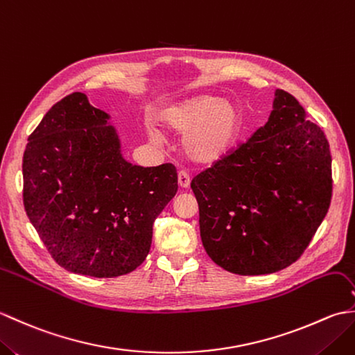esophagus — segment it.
I'll list each match as a JSON object with an SVG mask.
<instances>
[{"mask_svg":"<svg viewBox=\"0 0 355 355\" xmlns=\"http://www.w3.org/2000/svg\"><path fill=\"white\" fill-rule=\"evenodd\" d=\"M178 184H180V187H183V189H187V187L191 186V177L186 171L178 172Z\"/></svg>","mask_w":355,"mask_h":355,"instance_id":"obj_1","label":"esophagus"}]
</instances>
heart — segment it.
<instances>
[{
	"label": "heart",
	"instance_id": "heart-1",
	"mask_svg": "<svg viewBox=\"0 0 355 355\" xmlns=\"http://www.w3.org/2000/svg\"><path fill=\"white\" fill-rule=\"evenodd\" d=\"M162 123L183 135L186 157L197 164H214L227 157L244 130V112L236 103L218 96H197L166 108ZM149 139L160 141V131L150 128Z\"/></svg>",
	"mask_w": 355,
	"mask_h": 355
}]
</instances>
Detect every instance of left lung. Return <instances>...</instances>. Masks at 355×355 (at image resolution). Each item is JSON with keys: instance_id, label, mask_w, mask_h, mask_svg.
Segmentation results:
<instances>
[{"instance_id": "1", "label": "left lung", "mask_w": 355, "mask_h": 355, "mask_svg": "<svg viewBox=\"0 0 355 355\" xmlns=\"http://www.w3.org/2000/svg\"><path fill=\"white\" fill-rule=\"evenodd\" d=\"M191 187L210 259L241 276L276 273L300 258L329 209L328 140L302 105L276 89L267 123Z\"/></svg>"}]
</instances>
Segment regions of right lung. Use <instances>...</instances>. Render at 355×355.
Masks as SVG:
<instances>
[{"label": "right lung", "instance_id": "obj_1", "mask_svg": "<svg viewBox=\"0 0 355 355\" xmlns=\"http://www.w3.org/2000/svg\"><path fill=\"white\" fill-rule=\"evenodd\" d=\"M110 114L73 93L30 134L22 158L26 214L71 273L116 277L146 259L153 224L175 197L177 171L126 162Z\"/></svg>", "mask_w": 355, "mask_h": 355}]
</instances>
